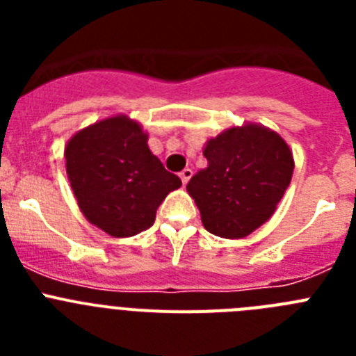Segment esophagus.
<instances>
[{"label":"esophagus","mask_w":356,"mask_h":356,"mask_svg":"<svg viewBox=\"0 0 356 356\" xmlns=\"http://www.w3.org/2000/svg\"><path fill=\"white\" fill-rule=\"evenodd\" d=\"M191 176H193V171H191V169H184V171L180 172V178H181V184L184 185H187L188 184V180H191Z\"/></svg>","instance_id":"1"}]
</instances>
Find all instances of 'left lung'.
Returning <instances> with one entry per match:
<instances>
[{"label":"left lung","mask_w":356,"mask_h":356,"mask_svg":"<svg viewBox=\"0 0 356 356\" xmlns=\"http://www.w3.org/2000/svg\"><path fill=\"white\" fill-rule=\"evenodd\" d=\"M209 168L187 184L210 234L242 238L275 213L291 184L294 160L278 134L246 124L207 143Z\"/></svg>","instance_id":"8db88e82"}]
</instances>
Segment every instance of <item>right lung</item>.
Here are the masks:
<instances>
[{
    "label": "right lung",
    "instance_id": "right-lung-1",
    "mask_svg": "<svg viewBox=\"0 0 356 356\" xmlns=\"http://www.w3.org/2000/svg\"><path fill=\"white\" fill-rule=\"evenodd\" d=\"M64 155L78 207L112 237H134L153 226L160 203L181 187L149 151L140 124L127 115L78 131Z\"/></svg>",
    "mask_w": 356,
    "mask_h": 356
}]
</instances>
